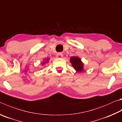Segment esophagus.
<instances>
[{
	"mask_svg": "<svg viewBox=\"0 0 122 122\" xmlns=\"http://www.w3.org/2000/svg\"><path fill=\"white\" fill-rule=\"evenodd\" d=\"M63 56V54L61 53H58L56 54V57L57 58H61V57H62Z\"/></svg>",
	"mask_w": 122,
	"mask_h": 122,
	"instance_id": "34e87169",
	"label": "esophagus"
}]
</instances>
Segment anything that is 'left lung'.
I'll list each match as a JSON object with an SVG mask.
<instances>
[{
    "instance_id": "8db88e82",
    "label": "left lung",
    "mask_w": 122,
    "mask_h": 122,
    "mask_svg": "<svg viewBox=\"0 0 122 122\" xmlns=\"http://www.w3.org/2000/svg\"><path fill=\"white\" fill-rule=\"evenodd\" d=\"M70 61L73 67L77 72L82 71L84 65L80 58L77 56H72L70 58Z\"/></svg>"
}]
</instances>
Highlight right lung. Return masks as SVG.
<instances>
[{"label":"right lung","instance_id":"right-lung-1","mask_svg":"<svg viewBox=\"0 0 122 122\" xmlns=\"http://www.w3.org/2000/svg\"><path fill=\"white\" fill-rule=\"evenodd\" d=\"M46 61H48V59H46ZM45 62H43V63H42V65H44V64H45Z\"/></svg>","mask_w":122,"mask_h":122}]
</instances>
